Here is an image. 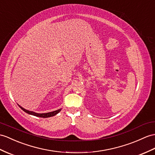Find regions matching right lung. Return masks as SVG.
<instances>
[{"mask_svg": "<svg viewBox=\"0 0 155 155\" xmlns=\"http://www.w3.org/2000/svg\"><path fill=\"white\" fill-rule=\"evenodd\" d=\"M18 106L20 107V108H21L22 110H23L25 112L28 113L29 114H31L33 116H37V117H41V118H48V117H52V116H54L56 114H57L59 112H60L61 110V108L58 109L57 110H54L53 112H47V113H36L35 112H33V111H29L26 110V109L22 108L21 106L18 104Z\"/></svg>", "mask_w": 155, "mask_h": 155, "instance_id": "1", "label": "right lung"}]
</instances>
